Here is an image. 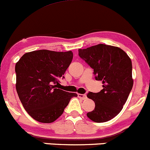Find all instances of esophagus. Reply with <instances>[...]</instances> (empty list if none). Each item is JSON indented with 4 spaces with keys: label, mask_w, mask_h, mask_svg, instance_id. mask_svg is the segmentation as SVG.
Listing matches in <instances>:
<instances>
[{
    "label": "esophagus",
    "mask_w": 150,
    "mask_h": 150,
    "mask_svg": "<svg viewBox=\"0 0 150 150\" xmlns=\"http://www.w3.org/2000/svg\"><path fill=\"white\" fill-rule=\"evenodd\" d=\"M78 96H79V98H80V99H82V100H84V99H86V98H87V96H86V94H78Z\"/></svg>",
    "instance_id": "34e87169"
}]
</instances>
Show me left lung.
<instances>
[{"label": "left lung", "mask_w": 150, "mask_h": 150, "mask_svg": "<svg viewBox=\"0 0 150 150\" xmlns=\"http://www.w3.org/2000/svg\"><path fill=\"white\" fill-rule=\"evenodd\" d=\"M79 55L94 69L96 80L103 83L101 91L87 94L95 108L86 115L98 123L111 120L122 111L132 88L131 59L120 48L101 43L79 49Z\"/></svg>", "instance_id": "8db88e82"}]
</instances>
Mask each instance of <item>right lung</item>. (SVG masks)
Instances as JSON below:
<instances>
[{
  "instance_id": "1",
  "label": "right lung",
  "mask_w": 150,
  "mask_h": 150,
  "mask_svg": "<svg viewBox=\"0 0 150 150\" xmlns=\"http://www.w3.org/2000/svg\"><path fill=\"white\" fill-rule=\"evenodd\" d=\"M73 52L38 50L25 53L16 63V88L25 110L32 118L51 123L63 114L76 93L56 88L59 79L71 63Z\"/></svg>"
}]
</instances>
